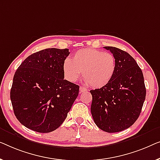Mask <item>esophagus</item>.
<instances>
[{"mask_svg": "<svg viewBox=\"0 0 160 160\" xmlns=\"http://www.w3.org/2000/svg\"><path fill=\"white\" fill-rule=\"evenodd\" d=\"M80 92H85V91H87V89L85 88H84V87L80 86Z\"/></svg>", "mask_w": 160, "mask_h": 160, "instance_id": "obj_1", "label": "esophagus"}]
</instances>
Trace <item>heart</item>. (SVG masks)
Returning <instances> with one entry per match:
<instances>
[{"instance_id": "b5f03b06", "label": "heart", "mask_w": 160, "mask_h": 160, "mask_svg": "<svg viewBox=\"0 0 160 160\" xmlns=\"http://www.w3.org/2000/svg\"><path fill=\"white\" fill-rule=\"evenodd\" d=\"M66 79L75 82L83 76L86 83L101 88L113 79L117 71V61L113 54L93 48L80 49L72 55V60L66 58L63 64Z\"/></svg>"}]
</instances>
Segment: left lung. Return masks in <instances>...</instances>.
Returning <instances> with one entry per match:
<instances>
[{
    "label": "left lung",
    "mask_w": 160,
    "mask_h": 160,
    "mask_svg": "<svg viewBox=\"0 0 160 160\" xmlns=\"http://www.w3.org/2000/svg\"><path fill=\"white\" fill-rule=\"evenodd\" d=\"M109 50L117 61V71L106 86L90 91L91 111L96 125L107 132L130 128L138 118L146 98L143 72L129 53L112 46Z\"/></svg>",
    "instance_id": "1"
}]
</instances>
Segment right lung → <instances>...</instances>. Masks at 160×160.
Returning a JSON list of instances; mask_svg holds the SVG:
<instances>
[{
    "instance_id": "add662e5",
    "label": "right lung",
    "mask_w": 160,
    "mask_h": 160,
    "mask_svg": "<svg viewBox=\"0 0 160 160\" xmlns=\"http://www.w3.org/2000/svg\"><path fill=\"white\" fill-rule=\"evenodd\" d=\"M69 49L46 48L20 64L10 97L16 118L38 132L53 131L67 118L79 93V85L64 80L63 64Z\"/></svg>"
}]
</instances>
